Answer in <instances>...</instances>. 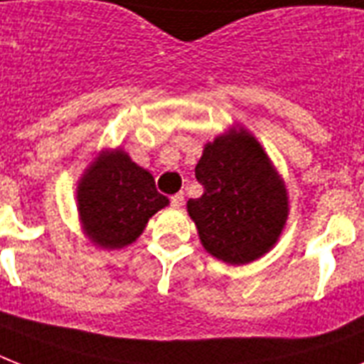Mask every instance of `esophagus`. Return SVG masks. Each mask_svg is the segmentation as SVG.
<instances>
[{"mask_svg": "<svg viewBox=\"0 0 364 364\" xmlns=\"http://www.w3.org/2000/svg\"><path fill=\"white\" fill-rule=\"evenodd\" d=\"M183 202H185V196H183V193H177L171 196V205H173V208H181Z\"/></svg>", "mask_w": 364, "mask_h": 364, "instance_id": "34e87169", "label": "esophagus"}]
</instances>
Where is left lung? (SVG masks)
<instances>
[{
	"label": "left lung",
	"instance_id": "1",
	"mask_svg": "<svg viewBox=\"0 0 364 364\" xmlns=\"http://www.w3.org/2000/svg\"><path fill=\"white\" fill-rule=\"evenodd\" d=\"M204 185L187 202L200 243L227 264H247L277 243L289 217L283 177L259 139L236 124L204 145L194 168Z\"/></svg>",
	"mask_w": 364,
	"mask_h": 364
}]
</instances>
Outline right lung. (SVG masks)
I'll use <instances>...</instances> for the list:
<instances>
[{
	"instance_id": "add662e5",
	"label": "right lung",
	"mask_w": 364,
	"mask_h": 364,
	"mask_svg": "<svg viewBox=\"0 0 364 364\" xmlns=\"http://www.w3.org/2000/svg\"><path fill=\"white\" fill-rule=\"evenodd\" d=\"M170 200L154 187L153 173L117 149H102L77 183V213L85 238L100 249L136 242Z\"/></svg>"
}]
</instances>
